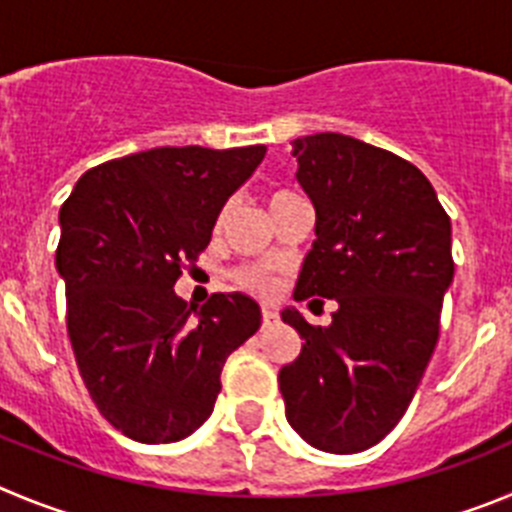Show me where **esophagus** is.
I'll return each mask as SVG.
<instances>
[{
    "label": "esophagus",
    "mask_w": 512,
    "mask_h": 512,
    "mask_svg": "<svg viewBox=\"0 0 512 512\" xmlns=\"http://www.w3.org/2000/svg\"><path fill=\"white\" fill-rule=\"evenodd\" d=\"M275 319H278V313H275L273 311V308H262V324H265V326H270V324H273V321Z\"/></svg>",
    "instance_id": "1"
}]
</instances>
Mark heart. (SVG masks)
I'll return each instance as SVG.
<instances>
[{
	"label": "heart",
	"instance_id": "b5f03b06",
	"mask_svg": "<svg viewBox=\"0 0 512 512\" xmlns=\"http://www.w3.org/2000/svg\"><path fill=\"white\" fill-rule=\"evenodd\" d=\"M296 196L293 191H285V188H278V191H273L270 196H267V204H270V211L278 209L280 204H285V201H290ZM229 214V206H224L222 211H219V216H216V227H222V222L227 219ZM234 283L239 285L242 290H247V293H255V296H267L270 290H273V280L267 278L262 270H257V267H237L234 270Z\"/></svg>",
	"mask_w": 512,
	"mask_h": 512
}]
</instances>
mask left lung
<instances>
[{
  "mask_svg": "<svg viewBox=\"0 0 512 512\" xmlns=\"http://www.w3.org/2000/svg\"><path fill=\"white\" fill-rule=\"evenodd\" d=\"M290 145L316 209L296 301L334 298L339 308L329 326L285 308L303 349L278 385L301 439L354 454L393 431L434 354L454 278L451 222L428 178L390 150L339 132Z\"/></svg>",
  "mask_w": 512,
  "mask_h": 512,
  "instance_id": "left-lung-1",
  "label": "left lung"
}]
</instances>
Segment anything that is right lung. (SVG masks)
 Listing matches in <instances>:
<instances>
[{
  "instance_id": "right-lung-1",
  "label": "right lung",
  "mask_w": 512,
  "mask_h": 512,
  "mask_svg": "<svg viewBox=\"0 0 512 512\" xmlns=\"http://www.w3.org/2000/svg\"><path fill=\"white\" fill-rule=\"evenodd\" d=\"M265 158V145L155 147L86 170L61 206L55 267L66 326L99 413L130 439H186L211 416L229 354L260 329V306L176 296L209 247L216 216Z\"/></svg>"
}]
</instances>
